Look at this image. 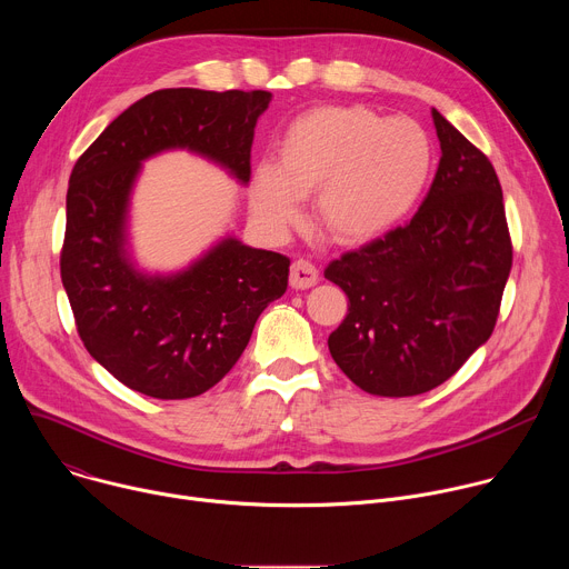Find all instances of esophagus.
Returning a JSON list of instances; mask_svg holds the SVG:
<instances>
[{
	"label": "esophagus",
	"mask_w": 569,
	"mask_h": 569,
	"mask_svg": "<svg viewBox=\"0 0 569 569\" xmlns=\"http://www.w3.org/2000/svg\"><path fill=\"white\" fill-rule=\"evenodd\" d=\"M319 281V272L317 268L306 261V259H297L290 268V286L295 290H306V288H312L315 283Z\"/></svg>",
	"instance_id": "esophagus-1"
}]
</instances>
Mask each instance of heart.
<instances>
[{"mask_svg": "<svg viewBox=\"0 0 569 569\" xmlns=\"http://www.w3.org/2000/svg\"><path fill=\"white\" fill-rule=\"evenodd\" d=\"M430 171L432 143L417 121L382 119L362 106H321L288 126L279 164L263 159L257 167L250 204L263 229L281 233L317 189L321 224L342 240H362L415 209Z\"/></svg>", "mask_w": 569, "mask_h": 569, "instance_id": "b5f03b06", "label": "heart"}]
</instances>
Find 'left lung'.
<instances>
[{"label": "left lung", "mask_w": 569, "mask_h": 569, "mask_svg": "<svg viewBox=\"0 0 569 569\" xmlns=\"http://www.w3.org/2000/svg\"><path fill=\"white\" fill-rule=\"evenodd\" d=\"M432 119L441 159L419 211L323 270L349 297L329 351L373 396H417L455 376L491 338L511 272L493 164L437 110Z\"/></svg>", "instance_id": "obj_1"}]
</instances>
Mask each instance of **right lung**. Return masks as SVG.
I'll return each instance as SVG.
<instances>
[{"label": "right lung", "instance_id": "obj_1", "mask_svg": "<svg viewBox=\"0 0 569 569\" xmlns=\"http://www.w3.org/2000/svg\"><path fill=\"white\" fill-rule=\"evenodd\" d=\"M270 101L263 90H159L121 112L76 161L62 286L90 356L139 393L178 400L211 389L288 288V257L233 236L173 274H146L128 252L130 193L143 161L184 148L248 184L257 119Z\"/></svg>", "mask_w": 569, "mask_h": 569}]
</instances>
